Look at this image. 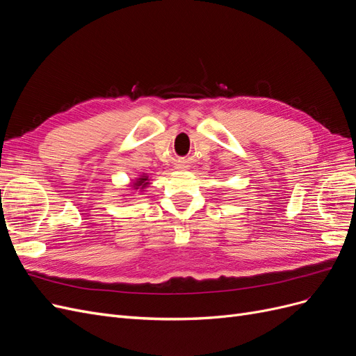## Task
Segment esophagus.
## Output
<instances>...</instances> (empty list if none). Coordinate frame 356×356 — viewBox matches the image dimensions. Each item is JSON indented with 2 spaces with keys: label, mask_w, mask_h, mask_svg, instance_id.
<instances>
[{
  "label": "esophagus",
  "mask_w": 356,
  "mask_h": 356,
  "mask_svg": "<svg viewBox=\"0 0 356 356\" xmlns=\"http://www.w3.org/2000/svg\"><path fill=\"white\" fill-rule=\"evenodd\" d=\"M179 168H186V166L184 165H179Z\"/></svg>",
  "instance_id": "1"
}]
</instances>
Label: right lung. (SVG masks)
Returning a JSON list of instances; mask_svg holds the SVG:
<instances>
[{
	"mask_svg": "<svg viewBox=\"0 0 356 356\" xmlns=\"http://www.w3.org/2000/svg\"><path fill=\"white\" fill-rule=\"evenodd\" d=\"M147 184H148V177L143 175L141 178H138V179H136V182L134 184V187H135V190H138V188H144V187H147Z\"/></svg>",
	"mask_w": 356,
	"mask_h": 356,
	"instance_id": "obj_1",
	"label": "right lung"
}]
</instances>
